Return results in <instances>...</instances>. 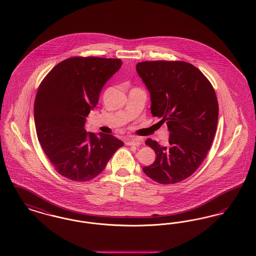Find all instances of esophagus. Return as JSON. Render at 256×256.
Returning a JSON list of instances; mask_svg holds the SVG:
<instances>
[{
	"label": "esophagus",
	"instance_id": "esophagus-1",
	"mask_svg": "<svg viewBox=\"0 0 256 256\" xmlns=\"http://www.w3.org/2000/svg\"><path fill=\"white\" fill-rule=\"evenodd\" d=\"M126 144L128 145V146H140L141 145V140L138 137L130 136L126 139Z\"/></svg>",
	"mask_w": 256,
	"mask_h": 256
}]
</instances>
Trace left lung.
I'll return each instance as SVG.
<instances>
[{"label":"left lung","mask_w":256,"mask_h":256,"mask_svg":"<svg viewBox=\"0 0 256 256\" xmlns=\"http://www.w3.org/2000/svg\"><path fill=\"white\" fill-rule=\"evenodd\" d=\"M136 71L150 92L152 115L167 121L170 132L166 146L146 140L156 158L143 172L161 184L180 182L195 172L213 142L219 114L215 91L184 61L139 62Z\"/></svg>","instance_id":"1"}]
</instances>
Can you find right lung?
Here are the masks:
<instances>
[{"instance_id": "obj_1", "label": "right lung", "mask_w": 256, "mask_h": 256, "mask_svg": "<svg viewBox=\"0 0 256 256\" xmlns=\"http://www.w3.org/2000/svg\"><path fill=\"white\" fill-rule=\"evenodd\" d=\"M122 63L115 58H71L54 67L38 88L34 122L39 143L54 169L71 180L96 178L124 145L113 135L84 128L102 88Z\"/></svg>"}]
</instances>
